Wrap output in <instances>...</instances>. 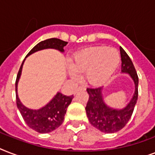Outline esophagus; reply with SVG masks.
Returning a JSON list of instances; mask_svg holds the SVG:
<instances>
[{
	"label": "esophagus",
	"instance_id": "34e87169",
	"mask_svg": "<svg viewBox=\"0 0 155 155\" xmlns=\"http://www.w3.org/2000/svg\"><path fill=\"white\" fill-rule=\"evenodd\" d=\"M79 90H83V91H84V90H86V87H85L84 86H80V87H77V91H79Z\"/></svg>",
	"mask_w": 155,
	"mask_h": 155
}]
</instances>
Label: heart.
<instances>
[{
    "label": "heart",
    "mask_w": 155,
    "mask_h": 155,
    "mask_svg": "<svg viewBox=\"0 0 155 155\" xmlns=\"http://www.w3.org/2000/svg\"><path fill=\"white\" fill-rule=\"evenodd\" d=\"M119 63L120 55L117 50L105 47H91L74 55L71 75L78 78L79 73L85 72L86 82L100 86L110 79Z\"/></svg>",
    "instance_id": "b5f03b06"
}]
</instances>
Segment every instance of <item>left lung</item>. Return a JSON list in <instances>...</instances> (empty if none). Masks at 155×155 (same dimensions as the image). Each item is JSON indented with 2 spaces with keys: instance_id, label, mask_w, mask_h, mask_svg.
Wrapping results in <instances>:
<instances>
[{
  "instance_id": "1",
  "label": "left lung",
  "mask_w": 155,
  "mask_h": 155,
  "mask_svg": "<svg viewBox=\"0 0 155 155\" xmlns=\"http://www.w3.org/2000/svg\"><path fill=\"white\" fill-rule=\"evenodd\" d=\"M120 52L121 71L122 73H128L135 84L134 94L130 103L121 109L110 108L104 101L103 87L87 88L89 98L85 109L88 120L94 127L107 134L117 132L125 127L132 116L138 97V76L134 66L127 53L120 47Z\"/></svg>"
}]
</instances>
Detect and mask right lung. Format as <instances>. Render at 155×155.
Listing matches in <instances>:
<instances>
[{
  "instance_id": "obj_1",
  "label": "right lung",
  "mask_w": 155,
  "mask_h": 155,
  "mask_svg": "<svg viewBox=\"0 0 155 155\" xmlns=\"http://www.w3.org/2000/svg\"><path fill=\"white\" fill-rule=\"evenodd\" d=\"M67 44H68L67 42L54 38L44 40L38 43L34 48H32L31 51L27 54V55L25 56V58L35 52L41 50L49 49V48L56 49L59 51L63 52L64 51L63 47ZM25 59L23 60L21 65L16 79L15 89L17 106L25 122L27 124L29 127L40 134H47L54 130L62 125V123L64 120V116L67 112V108L74 97L73 96L68 97L60 92H58L47 105L39 109H30L23 105L18 98V84L21 74L22 66Z\"/></svg>"
}]
</instances>
